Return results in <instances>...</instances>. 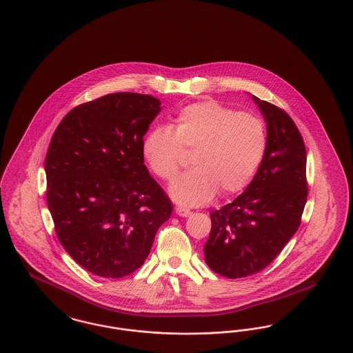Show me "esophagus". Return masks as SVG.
<instances>
[{
    "label": "esophagus",
    "instance_id": "esophagus-1",
    "mask_svg": "<svg viewBox=\"0 0 353 353\" xmlns=\"http://www.w3.org/2000/svg\"><path fill=\"white\" fill-rule=\"evenodd\" d=\"M174 210H176V214H179V216H181V217H188V216L192 214V212H190L189 209H187V208L177 207Z\"/></svg>",
    "mask_w": 353,
    "mask_h": 353
}]
</instances>
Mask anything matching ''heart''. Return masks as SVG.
<instances>
[{"instance_id": "b5f03b06", "label": "heart", "mask_w": 353, "mask_h": 353, "mask_svg": "<svg viewBox=\"0 0 353 353\" xmlns=\"http://www.w3.org/2000/svg\"><path fill=\"white\" fill-rule=\"evenodd\" d=\"M265 123L250 113L217 101H200L179 110L172 126H153L141 152L159 179L172 181L192 153L193 169L170 187L172 199L183 205L209 203L243 192L252 183L268 152Z\"/></svg>"}]
</instances>
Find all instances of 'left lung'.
Listing matches in <instances>:
<instances>
[{"label":"left lung","instance_id":"1","mask_svg":"<svg viewBox=\"0 0 353 353\" xmlns=\"http://www.w3.org/2000/svg\"><path fill=\"white\" fill-rule=\"evenodd\" d=\"M268 129V152L247 189L210 212L208 267L229 279L265 270L301 223L307 203V152L290 114L252 96Z\"/></svg>","mask_w":353,"mask_h":353}]
</instances>
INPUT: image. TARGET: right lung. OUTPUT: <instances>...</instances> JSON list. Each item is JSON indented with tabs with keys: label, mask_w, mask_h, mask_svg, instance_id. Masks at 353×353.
<instances>
[{
	"label": "right lung",
	"mask_w": 353,
	"mask_h": 353,
	"mask_svg": "<svg viewBox=\"0 0 353 353\" xmlns=\"http://www.w3.org/2000/svg\"><path fill=\"white\" fill-rule=\"evenodd\" d=\"M160 105L149 94H106L73 108L50 140L46 203L57 237L96 276L121 279L139 270L172 214L141 152Z\"/></svg>",
	"instance_id": "right-lung-1"
}]
</instances>
